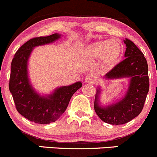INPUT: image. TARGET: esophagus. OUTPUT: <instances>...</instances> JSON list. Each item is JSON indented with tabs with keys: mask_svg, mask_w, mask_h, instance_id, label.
Masks as SVG:
<instances>
[{
	"mask_svg": "<svg viewBox=\"0 0 157 157\" xmlns=\"http://www.w3.org/2000/svg\"><path fill=\"white\" fill-rule=\"evenodd\" d=\"M85 80H86V82H88V83L90 84H94L95 82H96V78L94 76H92V75H88V76L86 77V78H85Z\"/></svg>",
	"mask_w": 157,
	"mask_h": 157,
	"instance_id": "obj_1",
	"label": "esophagus"
}]
</instances>
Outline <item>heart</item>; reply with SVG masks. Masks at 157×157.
<instances>
[{
	"label": "heart",
	"instance_id": "b5f03b06",
	"mask_svg": "<svg viewBox=\"0 0 157 157\" xmlns=\"http://www.w3.org/2000/svg\"><path fill=\"white\" fill-rule=\"evenodd\" d=\"M121 54L120 44L114 40L102 41L94 44L89 49V56L94 59L102 57L107 64H113L117 61Z\"/></svg>",
	"mask_w": 157,
	"mask_h": 157
}]
</instances>
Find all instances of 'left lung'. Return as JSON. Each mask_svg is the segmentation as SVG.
Wrapping results in <instances>:
<instances>
[{
	"instance_id": "obj_1",
	"label": "left lung",
	"mask_w": 157,
	"mask_h": 157,
	"mask_svg": "<svg viewBox=\"0 0 157 157\" xmlns=\"http://www.w3.org/2000/svg\"><path fill=\"white\" fill-rule=\"evenodd\" d=\"M125 58L106 74V78H131L125 98L119 102L101 107L98 103L100 89L97 91L94 110L101 120L111 125H122L138 116L142 111L149 91L148 65L144 54L131 40L125 38Z\"/></svg>"
}]
</instances>
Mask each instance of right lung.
Returning a JSON list of instances; mask_svg holds the SVG:
<instances>
[{
	"mask_svg": "<svg viewBox=\"0 0 157 157\" xmlns=\"http://www.w3.org/2000/svg\"><path fill=\"white\" fill-rule=\"evenodd\" d=\"M60 38L58 34L36 37L29 40L19 48L11 63L9 89L12 94L17 110L27 119L39 124H48L57 120L67 109L69 101L82 86L78 82L69 86L60 87L48 97H41L35 92L29 82L27 62L32 49Z\"/></svg>",
	"mask_w": 157,
	"mask_h": 157,
	"instance_id": "right-lung-1",
	"label": "right lung"
}]
</instances>
